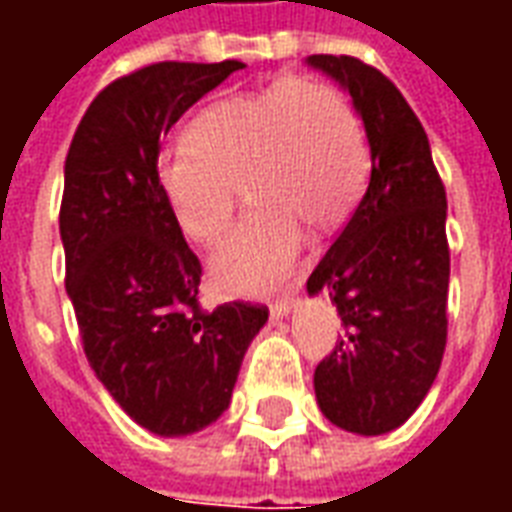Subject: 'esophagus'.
<instances>
[{
	"label": "esophagus",
	"instance_id": "34e87169",
	"mask_svg": "<svg viewBox=\"0 0 512 512\" xmlns=\"http://www.w3.org/2000/svg\"><path fill=\"white\" fill-rule=\"evenodd\" d=\"M290 310H293V296H285V299H277L271 304V315L274 318H285Z\"/></svg>",
	"mask_w": 512,
	"mask_h": 512
}]
</instances>
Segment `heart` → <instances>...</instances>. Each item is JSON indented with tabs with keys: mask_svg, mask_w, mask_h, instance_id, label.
Returning <instances> with one entry per match:
<instances>
[{
	"mask_svg": "<svg viewBox=\"0 0 512 512\" xmlns=\"http://www.w3.org/2000/svg\"><path fill=\"white\" fill-rule=\"evenodd\" d=\"M367 169L354 104L332 84L288 76L202 109L186 142L158 150L153 175L180 230L205 246L230 230L241 180L255 208L211 268L224 290L263 293L290 277L301 230L326 233L351 213Z\"/></svg>",
	"mask_w": 512,
	"mask_h": 512,
	"instance_id": "b5f03b06",
	"label": "heart"
}]
</instances>
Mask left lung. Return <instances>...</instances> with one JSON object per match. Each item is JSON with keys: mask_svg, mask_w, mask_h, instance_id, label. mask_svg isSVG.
<instances>
[{"mask_svg": "<svg viewBox=\"0 0 512 512\" xmlns=\"http://www.w3.org/2000/svg\"><path fill=\"white\" fill-rule=\"evenodd\" d=\"M318 68L354 98L370 142V183L343 233L307 279L326 290L343 337L315 367V397L337 428L381 436L425 400L447 345V194L428 134L384 73L334 54Z\"/></svg>", "mask_w": 512, "mask_h": 512, "instance_id": "obj_1", "label": "left lung"}]
</instances>
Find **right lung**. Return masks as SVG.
Here are the masks:
<instances>
[{
	"mask_svg": "<svg viewBox=\"0 0 512 512\" xmlns=\"http://www.w3.org/2000/svg\"><path fill=\"white\" fill-rule=\"evenodd\" d=\"M244 62H156L95 95L65 158V290L98 381L136 425L189 436L222 417L260 304L202 310V266L156 186L161 136Z\"/></svg>",
	"mask_w": 512,
	"mask_h": 512,
	"instance_id": "1",
	"label": "right lung"
}]
</instances>
